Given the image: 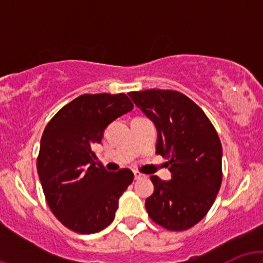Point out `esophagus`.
<instances>
[{
	"instance_id": "1",
	"label": "esophagus",
	"mask_w": 263,
	"mask_h": 263,
	"mask_svg": "<svg viewBox=\"0 0 263 263\" xmlns=\"http://www.w3.org/2000/svg\"><path fill=\"white\" fill-rule=\"evenodd\" d=\"M134 176H135V179L137 180V179H140V178L143 177V174H142L141 172H138V171H134Z\"/></svg>"
}]
</instances>
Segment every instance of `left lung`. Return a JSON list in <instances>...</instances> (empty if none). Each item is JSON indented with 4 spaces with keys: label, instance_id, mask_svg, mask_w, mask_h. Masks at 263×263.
<instances>
[{
    "label": "left lung",
    "instance_id": "left-lung-1",
    "mask_svg": "<svg viewBox=\"0 0 263 263\" xmlns=\"http://www.w3.org/2000/svg\"><path fill=\"white\" fill-rule=\"evenodd\" d=\"M155 122L157 155L168 159L172 179L151 177L155 192L146 199L149 218L170 231L198 224L210 210L222 182L221 142L204 111L176 90L128 93Z\"/></svg>",
    "mask_w": 263,
    "mask_h": 263
}]
</instances>
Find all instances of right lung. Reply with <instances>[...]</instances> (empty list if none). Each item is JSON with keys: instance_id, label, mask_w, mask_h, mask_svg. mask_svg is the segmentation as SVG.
Returning a JSON list of instances; mask_svg holds the SVG:
<instances>
[{"instance_id": "obj_1", "label": "right lung", "mask_w": 263, "mask_h": 263, "mask_svg": "<svg viewBox=\"0 0 263 263\" xmlns=\"http://www.w3.org/2000/svg\"><path fill=\"white\" fill-rule=\"evenodd\" d=\"M126 93H84L66 104L45 126L37 170L45 200L55 218L79 234L104 230L115 219L119 198L134 180L127 168L107 172L92 146L105 128L132 110Z\"/></svg>"}]
</instances>
